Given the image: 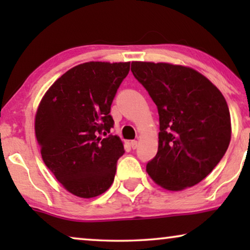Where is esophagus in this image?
<instances>
[{"mask_svg": "<svg viewBox=\"0 0 250 250\" xmlns=\"http://www.w3.org/2000/svg\"><path fill=\"white\" fill-rule=\"evenodd\" d=\"M138 146H139L138 141H135V140H134V141H131V148L132 149H136V148H138Z\"/></svg>", "mask_w": 250, "mask_h": 250, "instance_id": "esophagus-1", "label": "esophagus"}]
</instances>
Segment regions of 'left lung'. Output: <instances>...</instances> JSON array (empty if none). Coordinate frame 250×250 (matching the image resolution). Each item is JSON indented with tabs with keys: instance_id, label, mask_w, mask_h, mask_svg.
<instances>
[{
	"instance_id": "1",
	"label": "left lung",
	"mask_w": 250,
	"mask_h": 250,
	"mask_svg": "<svg viewBox=\"0 0 250 250\" xmlns=\"http://www.w3.org/2000/svg\"><path fill=\"white\" fill-rule=\"evenodd\" d=\"M131 70L158 108V151L146 164L149 176L169 191L196 186L230 145L231 117L225 98L190 67L133 61Z\"/></svg>"
}]
</instances>
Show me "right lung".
Listing matches in <instances>:
<instances>
[{
	"mask_svg": "<svg viewBox=\"0 0 250 250\" xmlns=\"http://www.w3.org/2000/svg\"><path fill=\"white\" fill-rule=\"evenodd\" d=\"M129 62L90 61L66 71L43 95L35 135L43 162L68 192L93 198L114 182L124 145L110 133V105Z\"/></svg>",
	"mask_w": 250,
	"mask_h": 250,
	"instance_id": "add662e5",
	"label": "right lung"
}]
</instances>
